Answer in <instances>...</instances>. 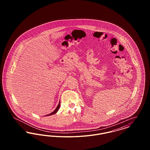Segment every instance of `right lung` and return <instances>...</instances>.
<instances>
[{
    "label": "right lung",
    "instance_id": "right-lung-1",
    "mask_svg": "<svg viewBox=\"0 0 150 150\" xmlns=\"http://www.w3.org/2000/svg\"><path fill=\"white\" fill-rule=\"evenodd\" d=\"M59 107H60V102H59V103H58V105L57 107H56V108L54 110V111L53 112H52V113L50 114L47 115L46 116H50V115H53L54 114H56V112H57V111H58V110H59Z\"/></svg>",
    "mask_w": 150,
    "mask_h": 150
}]
</instances>
